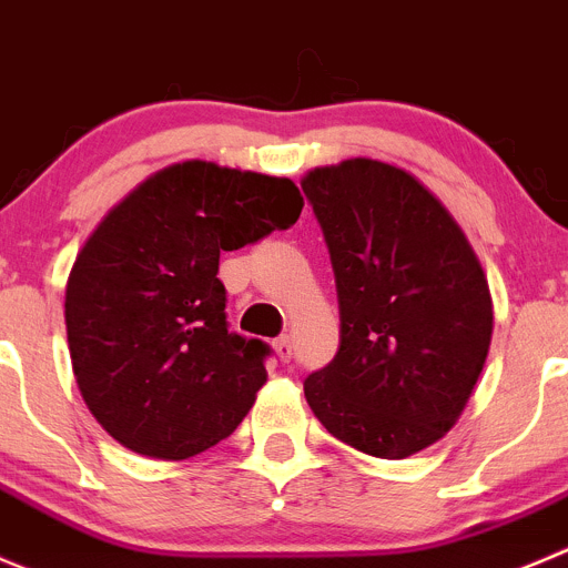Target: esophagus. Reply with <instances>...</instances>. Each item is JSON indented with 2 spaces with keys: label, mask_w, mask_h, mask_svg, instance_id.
I'll list each match as a JSON object with an SVG mask.
<instances>
[{
  "label": "esophagus",
  "mask_w": 568,
  "mask_h": 568,
  "mask_svg": "<svg viewBox=\"0 0 568 568\" xmlns=\"http://www.w3.org/2000/svg\"><path fill=\"white\" fill-rule=\"evenodd\" d=\"M274 352H277L280 363H288L291 361V355H294V346H291L288 335H280V338L274 341Z\"/></svg>",
  "instance_id": "esophagus-1"
}]
</instances>
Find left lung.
Here are the masks:
<instances>
[{
    "mask_svg": "<svg viewBox=\"0 0 568 568\" xmlns=\"http://www.w3.org/2000/svg\"><path fill=\"white\" fill-rule=\"evenodd\" d=\"M335 272L341 346L305 379L338 442L402 460L442 442L486 366L494 305L444 202L390 163L349 158L302 178Z\"/></svg>",
    "mask_w": 568,
    "mask_h": 568,
    "instance_id": "left-lung-1",
    "label": "left lung"
}]
</instances>
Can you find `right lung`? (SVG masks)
<instances>
[{"label": "right lung", "mask_w": 568, "mask_h": 568, "mask_svg": "<svg viewBox=\"0 0 568 568\" xmlns=\"http://www.w3.org/2000/svg\"><path fill=\"white\" fill-rule=\"evenodd\" d=\"M288 178L183 161L104 213L65 283L77 388L130 453L185 460L244 422L268 346L227 329L219 255L300 219Z\"/></svg>", "instance_id": "right-lung-1"}]
</instances>
